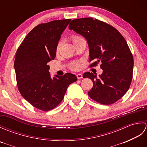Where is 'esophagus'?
<instances>
[{"label": "esophagus", "mask_w": 147, "mask_h": 147, "mask_svg": "<svg viewBox=\"0 0 147 147\" xmlns=\"http://www.w3.org/2000/svg\"><path fill=\"white\" fill-rule=\"evenodd\" d=\"M76 77H77L78 79H82V78H83L82 74H78L77 75H76Z\"/></svg>", "instance_id": "34e87169"}]
</instances>
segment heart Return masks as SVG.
I'll list each match as a JSON object with an SVG mask.
<instances>
[{"instance_id":"heart-1","label":"heart","mask_w":147,"mask_h":147,"mask_svg":"<svg viewBox=\"0 0 147 147\" xmlns=\"http://www.w3.org/2000/svg\"><path fill=\"white\" fill-rule=\"evenodd\" d=\"M81 38H82V37H80V36H74L73 38V42L74 43V42H76V40L81 39ZM60 46H61V43H59L58 45H57V49H56L57 52L59 51V48H60ZM80 67H81V64L79 62H74L71 64V68L72 69L78 70V69H79Z\"/></svg>"}]
</instances>
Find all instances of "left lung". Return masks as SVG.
Instances as JSON below:
<instances>
[{
    "label": "left lung",
    "mask_w": 147,
    "mask_h": 147,
    "mask_svg": "<svg viewBox=\"0 0 147 147\" xmlns=\"http://www.w3.org/2000/svg\"><path fill=\"white\" fill-rule=\"evenodd\" d=\"M69 29L86 40L89 60L96 61L91 66L102 63V74L87 72L83 75L93 81L89 96L104 105L117 102L128 90L133 77V57L125 39L115 28L92 18L74 20Z\"/></svg>",
    "instance_id": "left-lung-1"
}]
</instances>
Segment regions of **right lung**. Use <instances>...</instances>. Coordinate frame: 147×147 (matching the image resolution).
<instances>
[{"mask_svg":"<svg viewBox=\"0 0 147 147\" xmlns=\"http://www.w3.org/2000/svg\"><path fill=\"white\" fill-rule=\"evenodd\" d=\"M71 20L40 24L31 31L17 50L14 69L21 95L30 104L43 111L57 106L67 87L77 81L71 73L51 77L48 62L54 60L62 33Z\"/></svg>","mask_w":147,"mask_h":147,"instance_id":"obj_1","label":"right lung"}]
</instances>
